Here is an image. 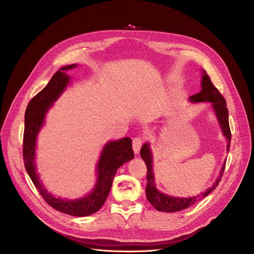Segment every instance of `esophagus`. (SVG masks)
<instances>
[{"label":"esophagus","mask_w":254,"mask_h":254,"mask_svg":"<svg viewBox=\"0 0 254 254\" xmlns=\"http://www.w3.org/2000/svg\"><path fill=\"white\" fill-rule=\"evenodd\" d=\"M141 144H142V138L140 136H136L132 139V149L134 154H138Z\"/></svg>","instance_id":"obj_1"}]
</instances>
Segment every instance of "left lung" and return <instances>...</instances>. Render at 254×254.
Returning <instances> with one entry per match:
<instances>
[{"mask_svg": "<svg viewBox=\"0 0 254 254\" xmlns=\"http://www.w3.org/2000/svg\"><path fill=\"white\" fill-rule=\"evenodd\" d=\"M201 91L199 93H196L192 96H190L189 100L193 103H199V102H211V106L215 113V116L217 118V121L219 123L220 128L223 132V135L227 139V153L229 152L230 148V140H231V131L229 127V122H228V110L226 107V101L222 94L219 92L213 83L211 82L210 77L207 75L206 71L202 70V80H201ZM140 157L141 159L146 162V166L148 169L147 174V188H146V195L148 201L153 205L155 209L161 212H177L183 209H186L193 204L197 203L207 195H209L217 186H218L219 182L221 181V178L223 176V172L225 169V162L222 165V168L220 170L219 176L217 177L216 181L213 183V185L207 189L204 193L183 198V197H174L170 195H166L162 192H160L155 185V175L153 171V155L152 150L150 148V143L146 142L143 143V146L140 149Z\"/></svg>", "mask_w": 254, "mask_h": 254, "instance_id": "left-lung-1", "label": "left lung"}]
</instances>
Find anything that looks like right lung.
<instances>
[{"mask_svg": "<svg viewBox=\"0 0 254 254\" xmlns=\"http://www.w3.org/2000/svg\"><path fill=\"white\" fill-rule=\"evenodd\" d=\"M76 66L77 64H71L61 67L52 76L48 84L28 103L25 113L23 159L30 179L48 205L62 213L83 217L97 212L102 207L111 191L113 180L118 169L133 159L134 155L129 137L108 141L101 151L96 166L97 180L95 186L89 194L79 199L57 198L50 194L42 184L35 164L37 136L44 125L46 114L70 82V77L67 75L66 71Z\"/></svg>", "mask_w": 254, "mask_h": 254, "instance_id": "1", "label": "right lung"}]
</instances>
